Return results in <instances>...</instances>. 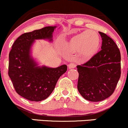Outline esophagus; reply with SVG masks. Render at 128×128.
<instances>
[{
  "instance_id": "34e87169",
  "label": "esophagus",
  "mask_w": 128,
  "mask_h": 128,
  "mask_svg": "<svg viewBox=\"0 0 128 128\" xmlns=\"http://www.w3.org/2000/svg\"><path fill=\"white\" fill-rule=\"evenodd\" d=\"M68 66L69 69H73V68H74L76 67V64H75V63L73 62L70 63V64H68Z\"/></svg>"
}]
</instances>
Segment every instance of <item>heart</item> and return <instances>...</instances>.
Masks as SVG:
<instances>
[{
	"label": "heart",
	"instance_id": "1",
	"mask_svg": "<svg viewBox=\"0 0 128 128\" xmlns=\"http://www.w3.org/2000/svg\"><path fill=\"white\" fill-rule=\"evenodd\" d=\"M100 38L96 32L88 31L72 37L64 44V49L68 53L79 52L82 57L90 58L98 52Z\"/></svg>",
	"mask_w": 128,
	"mask_h": 128
}]
</instances>
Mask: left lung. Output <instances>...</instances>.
<instances>
[{
	"mask_svg": "<svg viewBox=\"0 0 128 128\" xmlns=\"http://www.w3.org/2000/svg\"><path fill=\"white\" fill-rule=\"evenodd\" d=\"M101 50L88 62L78 65V90L85 99L99 102L114 92L121 76V54L113 40L99 32Z\"/></svg>",
	"mask_w": 128,
	"mask_h": 128,
	"instance_id": "8db88e82",
	"label": "left lung"
}]
</instances>
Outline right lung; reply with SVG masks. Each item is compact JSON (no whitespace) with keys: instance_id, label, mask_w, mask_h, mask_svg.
I'll list each match as a JSON object with an SVG mask.
<instances>
[{"instance_id":"right-lung-1","label":"right lung","mask_w":128,"mask_h":128,"mask_svg":"<svg viewBox=\"0 0 128 128\" xmlns=\"http://www.w3.org/2000/svg\"><path fill=\"white\" fill-rule=\"evenodd\" d=\"M56 28L47 26L23 34L14 43L9 54V77L16 92L29 100L39 102L47 98L59 78L67 70L66 64L57 68L39 66L31 55L36 40L53 41L52 34Z\"/></svg>"}]
</instances>
